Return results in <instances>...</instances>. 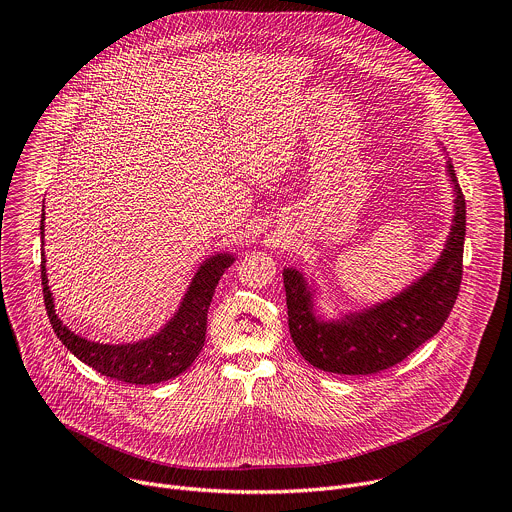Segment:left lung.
<instances>
[{"instance_id": "left-lung-1", "label": "left lung", "mask_w": 512, "mask_h": 512, "mask_svg": "<svg viewBox=\"0 0 512 512\" xmlns=\"http://www.w3.org/2000/svg\"><path fill=\"white\" fill-rule=\"evenodd\" d=\"M454 216L437 259L397 294L352 310L322 314L320 283L289 265L283 269L289 334L312 367L336 375H373L407 358L448 320L462 281L466 200L452 160H446Z\"/></svg>"}]
</instances>
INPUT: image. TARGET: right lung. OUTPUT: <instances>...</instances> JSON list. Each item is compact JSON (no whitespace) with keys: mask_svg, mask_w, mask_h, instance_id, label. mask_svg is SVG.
<instances>
[{"mask_svg":"<svg viewBox=\"0 0 512 512\" xmlns=\"http://www.w3.org/2000/svg\"><path fill=\"white\" fill-rule=\"evenodd\" d=\"M40 221V237L44 245V216ZM231 251H216L208 255L194 271L184 296L174 314L160 326L158 332L131 342H95L72 332L54 310V296L48 287L46 255L42 249V287L46 314L58 340L81 362L97 373L131 385H154L182 375L204 346L206 314L225 269L235 263Z\"/></svg>","mask_w":512,"mask_h":512,"instance_id":"obj_1","label":"right lung"}]
</instances>
